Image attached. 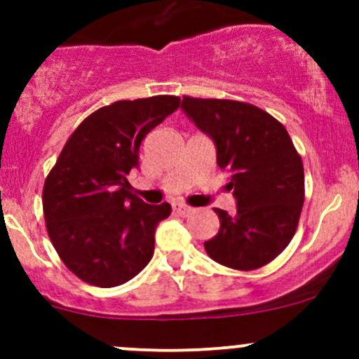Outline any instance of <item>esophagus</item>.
<instances>
[{
	"label": "esophagus",
	"mask_w": 359,
	"mask_h": 359,
	"mask_svg": "<svg viewBox=\"0 0 359 359\" xmlns=\"http://www.w3.org/2000/svg\"><path fill=\"white\" fill-rule=\"evenodd\" d=\"M173 212L179 213L180 217H187L193 213V208H191V206L182 205V203H173Z\"/></svg>",
	"instance_id": "esophagus-1"
}]
</instances>
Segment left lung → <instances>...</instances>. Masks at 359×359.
I'll return each mask as SVG.
<instances>
[{
  "label": "left lung",
  "instance_id": "8db88e82",
  "mask_svg": "<svg viewBox=\"0 0 359 359\" xmlns=\"http://www.w3.org/2000/svg\"><path fill=\"white\" fill-rule=\"evenodd\" d=\"M182 111L213 140L236 212L215 208L219 233L205 241L215 262L252 271L276 259L295 234L304 205V166L287 128L238 100L184 97Z\"/></svg>",
  "mask_w": 359,
  "mask_h": 359
}]
</instances>
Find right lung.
Instances as JSON below:
<instances>
[{
	"label": "right lung",
	"instance_id": "right-lung-1",
	"mask_svg": "<svg viewBox=\"0 0 359 359\" xmlns=\"http://www.w3.org/2000/svg\"><path fill=\"white\" fill-rule=\"evenodd\" d=\"M158 95L118 100L72 132L43 187V212L53 248L71 273L100 288L126 283L149 264L156 226L168 203L147 205L130 193L144 137L179 107Z\"/></svg>",
	"mask_w": 359,
	"mask_h": 359
}]
</instances>
